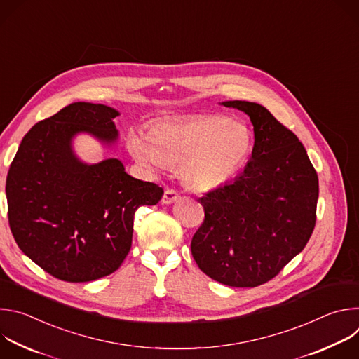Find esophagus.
I'll return each instance as SVG.
<instances>
[{"mask_svg": "<svg viewBox=\"0 0 359 359\" xmlns=\"http://www.w3.org/2000/svg\"><path fill=\"white\" fill-rule=\"evenodd\" d=\"M179 198V193L173 189H166L162 197V204H172Z\"/></svg>", "mask_w": 359, "mask_h": 359, "instance_id": "34e87169", "label": "esophagus"}]
</instances>
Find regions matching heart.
Returning a JSON list of instances; mask_svg holds the SVG:
<instances>
[{"instance_id": "1", "label": "heart", "mask_w": 359, "mask_h": 359, "mask_svg": "<svg viewBox=\"0 0 359 359\" xmlns=\"http://www.w3.org/2000/svg\"><path fill=\"white\" fill-rule=\"evenodd\" d=\"M126 146L144 168H179L182 182L194 191L223 187L245 165L252 135L237 119L194 115L153 125L149 133L129 130Z\"/></svg>"}]
</instances>
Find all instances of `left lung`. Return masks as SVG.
<instances>
[{"label":"left lung","mask_w":359,"mask_h":359,"mask_svg":"<svg viewBox=\"0 0 359 359\" xmlns=\"http://www.w3.org/2000/svg\"><path fill=\"white\" fill-rule=\"evenodd\" d=\"M250 116L251 159L234 182L198 198L204 222L191 238L198 269L230 287H257L302 251L316 227L318 176L298 137L263 105L222 102Z\"/></svg>","instance_id":"obj_1"}]
</instances>
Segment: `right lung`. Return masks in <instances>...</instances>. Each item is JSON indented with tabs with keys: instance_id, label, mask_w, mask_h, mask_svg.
Listing matches in <instances>:
<instances>
[{
	"instance_id": "obj_1",
	"label": "right lung",
	"mask_w": 359,
	"mask_h": 359,
	"mask_svg": "<svg viewBox=\"0 0 359 359\" xmlns=\"http://www.w3.org/2000/svg\"><path fill=\"white\" fill-rule=\"evenodd\" d=\"M116 116L111 107L74 102L31 128L8 170L13 236L27 257L62 281L116 271L132 245L135 212L163 196L158 184L129 176L118 159L89 165L76 156L79 133L112 146Z\"/></svg>"
}]
</instances>
